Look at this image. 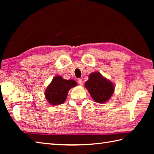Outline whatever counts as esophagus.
<instances>
[{"instance_id": "esophagus-1", "label": "esophagus", "mask_w": 154, "mask_h": 154, "mask_svg": "<svg viewBox=\"0 0 154 154\" xmlns=\"http://www.w3.org/2000/svg\"><path fill=\"white\" fill-rule=\"evenodd\" d=\"M77 81H78V83H79L80 85H83V81L81 79H78Z\"/></svg>"}]
</instances>
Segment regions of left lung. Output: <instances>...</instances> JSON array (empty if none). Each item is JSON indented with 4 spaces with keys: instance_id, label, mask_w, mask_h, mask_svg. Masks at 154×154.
<instances>
[{
    "instance_id": "obj_1",
    "label": "left lung",
    "mask_w": 154,
    "mask_h": 154,
    "mask_svg": "<svg viewBox=\"0 0 154 154\" xmlns=\"http://www.w3.org/2000/svg\"><path fill=\"white\" fill-rule=\"evenodd\" d=\"M85 86L97 103L106 102L114 93V87L112 83L104 78L98 72L89 75V80L86 81Z\"/></svg>"
}]
</instances>
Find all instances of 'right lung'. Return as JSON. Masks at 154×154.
<instances>
[{
    "label": "right lung",
    "mask_w": 154,
    "mask_h": 154,
    "mask_svg": "<svg viewBox=\"0 0 154 154\" xmlns=\"http://www.w3.org/2000/svg\"><path fill=\"white\" fill-rule=\"evenodd\" d=\"M76 85L77 83L73 79L66 80L61 76H56L45 90V98L52 105L62 104L66 100L69 90Z\"/></svg>",
    "instance_id": "obj_1"
}]
</instances>
